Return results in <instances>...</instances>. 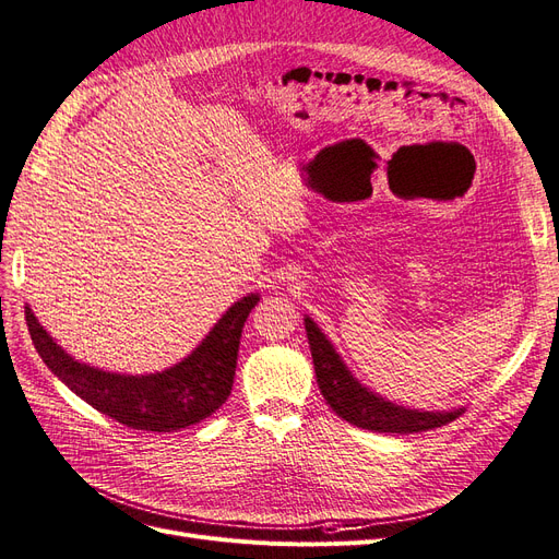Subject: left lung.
Returning a JSON list of instances; mask_svg holds the SVG:
<instances>
[{
    "label": "left lung",
    "mask_w": 559,
    "mask_h": 559,
    "mask_svg": "<svg viewBox=\"0 0 559 559\" xmlns=\"http://www.w3.org/2000/svg\"><path fill=\"white\" fill-rule=\"evenodd\" d=\"M305 331L307 340H310L321 395L331 404V409L346 423H352V426L372 432L409 435L447 426V423L455 420L465 412H418L383 400L381 395L365 389L349 372L340 354L333 349V344L325 340V335L310 317H305Z\"/></svg>",
    "instance_id": "left-lung-1"
}]
</instances>
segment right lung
<instances>
[{"label": "right lung", "instance_id": "obj_1", "mask_svg": "<svg viewBox=\"0 0 559 559\" xmlns=\"http://www.w3.org/2000/svg\"><path fill=\"white\" fill-rule=\"evenodd\" d=\"M257 302L259 294L240 298L185 360L164 372L136 377L79 362L44 331L32 307H25V319L36 352L50 372L96 412L133 430L173 432L197 426L230 395L242 325Z\"/></svg>", "mask_w": 559, "mask_h": 559}]
</instances>
